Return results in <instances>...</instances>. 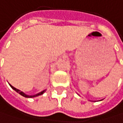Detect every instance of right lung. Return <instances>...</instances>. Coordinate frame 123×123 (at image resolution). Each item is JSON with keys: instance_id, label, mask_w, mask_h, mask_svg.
Wrapping results in <instances>:
<instances>
[{"instance_id": "obj_1", "label": "right lung", "mask_w": 123, "mask_h": 123, "mask_svg": "<svg viewBox=\"0 0 123 123\" xmlns=\"http://www.w3.org/2000/svg\"><path fill=\"white\" fill-rule=\"evenodd\" d=\"M9 85H10V84H9ZM10 86L12 87V88L15 91H16L18 93H19L20 95H21L22 96H24V97H25V98H33V97H37V96H38L43 95V93L45 92V90H43V91H42V92H40L37 93V94H36V95H33V96H29V95L25 94V92H23L22 91H21V90H18V89L15 88V87H14V86H12V85H10Z\"/></svg>"}]
</instances>
